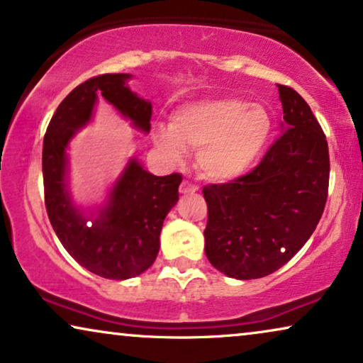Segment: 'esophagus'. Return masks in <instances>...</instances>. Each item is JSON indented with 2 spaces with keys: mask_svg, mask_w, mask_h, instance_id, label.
<instances>
[{
  "mask_svg": "<svg viewBox=\"0 0 363 363\" xmlns=\"http://www.w3.org/2000/svg\"><path fill=\"white\" fill-rule=\"evenodd\" d=\"M195 191H199V186L193 185L190 182H183L180 185L182 195H190V193H195Z\"/></svg>",
  "mask_w": 363,
  "mask_h": 363,
  "instance_id": "1",
  "label": "esophagus"
}]
</instances>
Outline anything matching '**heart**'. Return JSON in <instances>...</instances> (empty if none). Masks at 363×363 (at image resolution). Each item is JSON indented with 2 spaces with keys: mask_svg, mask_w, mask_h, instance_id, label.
<instances>
[{
  "mask_svg": "<svg viewBox=\"0 0 363 363\" xmlns=\"http://www.w3.org/2000/svg\"><path fill=\"white\" fill-rule=\"evenodd\" d=\"M275 121L260 103L240 98H205L172 111L168 130L155 131V143L172 162L196 150V167L206 178L232 182L247 175L265 155Z\"/></svg>",
  "mask_w": 363,
  "mask_h": 363,
  "instance_id": "1",
  "label": "heart"
}]
</instances>
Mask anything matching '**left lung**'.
Returning a JSON list of instances; mask_svg holds the SVG:
<instances>
[{"mask_svg": "<svg viewBox=\"0 0 363 363\" xmlns=\"http://www.w3.org/2000/svg\"><path fill=\"white\" fill-rule=\"evenodd\" d=\"M284 135L257 168L203 188L208 205L205 253L230 279L252 280L284 267L312 237L328 193V145L312 110L279 84Z\"/></svg>", "mask_w": 363, "mask_h": 363, "instance_id": "1", "label": "left lung"}]
</instances>
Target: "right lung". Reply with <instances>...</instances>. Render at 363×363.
<instances>
[{"mask_svg": "<svg viewBox=\"0 0 363 363\" xmlns=\"http://www.w3.org/2000/svg\"><path fill=\"white\" fill-rule=\"evenodd\" d=\"M131 74H101L78 84L56 108L43 140L45 205L56 237L79 265L103 279L126 280L153 265L164 216L178 201L180 173L155 177L135 157L108 191L86 211L74 205L68 185V145L105 98L136 130L148 133L152 103L128 86Z\"/></svg>", "mask_w": 363, "mask_h": 363, "instance_id": "obj_1", "label": "right lung"}]
</instances>
